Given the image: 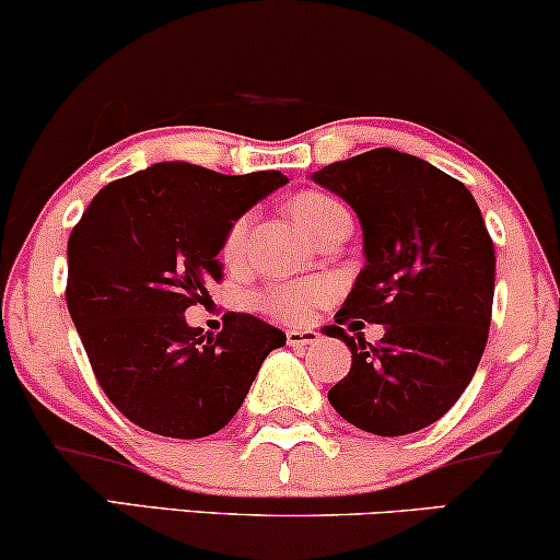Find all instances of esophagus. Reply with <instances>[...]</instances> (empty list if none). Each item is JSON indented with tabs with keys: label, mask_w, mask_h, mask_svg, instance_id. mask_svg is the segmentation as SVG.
I'll use <instances>...</instances> for the list:
<instances>
[{
	"label": "esophagus",
	"mask_w": 560,
	"mask_h": 560,
	"mask_svg": "<svg viewBox=\"0 0 560 560\" xmlns=\"http://www.w3.org/2000/svg\"><path fill=\"white\" fill-rule=\"evenodd\" d=\"M320 341V332L317 330H310V328H289L287 330V343L289 346H310V343H317Z\"/></svg>",
	"instance_id": "34e87169"
}]
</instances>
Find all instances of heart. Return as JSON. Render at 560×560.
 I'll use <instances>...</instances> for the list:
<instances>
[{"mask_svg":"<svg viewBox=\"0 0 560 560\" xmlns=\"http://www.w3.org/2000/svg\"><path fill=\"white\" fill-rule=\"evenodd\" d=\"M292 214L296 219V224L304 230V235L313 237L320 232L323 228H328L330 222L336 219L349 217L341 203L336 198L317 194V190H307V194L296 196L292 201ZM245 230H247V219H237L232 222V228L228 230L222 243V256L228 264H235L243 256V245H245ZM330 296V287L328 281L320 279H310V281H292V284H276L268 287L264 294H258V307L264 313L279 317V320H304L317 304H323Z\"/></svg>","mask_w":560,"mask_h":560,"instance_id":"heart-1","label":"heart"}]
</instances>
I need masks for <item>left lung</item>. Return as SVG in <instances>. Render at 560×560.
<instances>
[{
	"label": "left lung",
	"mask_w": 560,
	"mask_h": 560,
	"mask_svg": "<svg viewBox=\"0 0 560 560\" xmlns=\"http://www.w3.org/2000/svg\"><path fill=\"white\" fill-rule=\"evenodd\" d=\"M341 196L362 224L364 268L325 325L351 349V370L330 387V406L357 429L402 436L455 406L478 370L491 325L497 256L476 198L431 162L372 150L310 175ZM377 322L366 345L340 328Z\"/></svg>",
	"instance_id": "1"
}]
</instances>
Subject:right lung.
Instances as JSON below:
<instances>
[{
	"label": "right lung",
	"mask_w": 560,
	"mask_h": 560,
	"mask_svg": "<svg viewBox=\"0 0 560 560\" xmlns=\"http://www.w3.org/2000/svg\"><path fill=\"white\" fill-rule=\"evenodd\" d=\"M279 170L222 175L154 162L113 180L84 209L67 245V307L95 377L126 419L160 436L217 434L287 336L256 315L228 313L222 332L190 328L209 300L224 235L287 186Z\"/></svg>",
	"instance_id": "obj_1"
}]
</instances>
